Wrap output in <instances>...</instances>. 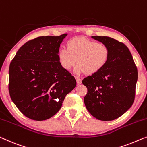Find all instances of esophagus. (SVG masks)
<instances>
[{"instance_id": "obj_1", "label": "esophagus", "mask_w": 147, "mask_h": 147, "mask_svg": "<svg viewBox=\"0 0 147 147\" xmlns=\"http://www.w3.org/2000/svg\"><path fill=\"white\" fill-rule=\"evenodd\" d=\"M76 82H77V84L78 85H80L81 84H82V80H81L80 78L76 77Z\"/></svg>"}]
</instances>
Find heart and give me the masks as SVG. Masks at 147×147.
Here are the masks:
<instances>
[{
    "label": "heart",
    "mask_w": 147,
    "mask_h": 147,
    "mask_svg": "<svg viewBox=\"0 0 147 147\" xmlns=\"http://www.w3.org/2000/svg\"><path fill=\"white\" fill-rule=\"evenodd\" d=\"M110 50L106 44L84 38H76L67 42V48L58 51V61L63 69L69 71L76 63L74 73L80 75L96 74L109 61Z\"/></svg>",
    "instance_id": "heart-1"
}]
</instances>
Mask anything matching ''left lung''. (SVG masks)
Wrapping results in <instances>:
<instances>
[{"instance_id": "left-lung-1", "label": "left lung", "mask_w": 147, "mask_h": 147, "mask_svg": "<svg viewBox=\"0 0 147 147\" xmlns=\"http://www.w3.org/2000/svg\"><path fill=\"white\" fill-rule=\"evenodd\" d=\"M107 45L110 50L109 61L104 68L84 78L88 88L85 105L97 119H116L133 105L138 72L127 46L107 36H91Z\"/></svg>"}]
</instances>
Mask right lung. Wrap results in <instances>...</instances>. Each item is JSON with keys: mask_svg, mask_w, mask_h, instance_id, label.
I'll return each instance as SVG.
<instances>
[{"mask_svg": "<svg viewBox=\"0 0 147 147\" xmlns=\"http://www.w3.org/2000/svg\"><path fill=\"white\" fill-rule=\"evenodd\" d=\"M67 35L30 40L10 63V96L20 112L31 119L43 121L54 116L76 86L74 76L58 61L59 46Z\"/></svg>", "mask_w": 147, "mask_h": 147, "instance_id": "add662e5", "label": "right lung"}]
</instances>
